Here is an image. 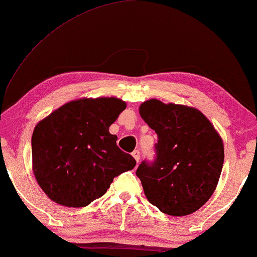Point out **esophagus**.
<instances>
[{"instance_id":"1","label":"esophagus","mask_w":257,"mask_h":257,"mask_svg":"<svg viewBox=\"0 0 257 257\" xmlns=\"http://www.w3.org/2000/svg\"><path fill=\"white\" fill-rule=\"evenodd\" d=\"M132 156H133V158H135V159H136L137 163H139V160H140V152H139V151H138V150L133 151Z\"/></svg>"}]
</instances>
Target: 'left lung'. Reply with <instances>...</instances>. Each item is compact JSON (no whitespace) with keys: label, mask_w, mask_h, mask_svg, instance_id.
Wrapping results in <instances>:
<instances>
[{"label":"left lung","mask_w":257,"mask_h":257,"mask_svg":"<svg viewBox=\"0 0 257 257\" xmlns=\"http://www.w3.org/2000/svg\"><path fill=\"white\" fill-rule=\"evenodd\" d=\"M140 117L158 135L153 161L137 168L149 201L172 216L194 213L215 191L223 166L222 139L196 108L151 99Z\"/></svg>","instance_id":"1"}]
</instances>
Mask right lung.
<instances>
[{
  "label": "right lung",
  "mask_w": 257,
  "mask_h": 257,
  "mask_svg": "<svg viewBox=\"0 0 257 257\" xmlns=\"http://www.w3.org/2000/svg\"><path fill=\"white\" fill-rule=\"evenodd\" d=\"M118 98L78 99L38 122L31 138L35 178L52 201L85 207L103 196L113 179L136 166L108 127L125 110Z\"/></svg>",
  "instance_id": "1"
}]
</instances>
